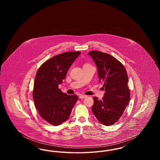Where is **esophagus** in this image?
Listing matches in <instances>:
<instances>
[{
  "label": "esophagus",
  "instance_id": "1",
  "mask_svg": "<svg viewBox=\"0 0 160 160\" xmlns=\"http://www.w3.org/2000/svg\"><path fill=\"white\" fill-rule=\"evenodd\" d=\"M86 97H87V95H80L79 96V98L80 99H84V98H85Z\"/></svg>",
  "mask_w": 160,
  "mask_h": 160
}]
</instances>
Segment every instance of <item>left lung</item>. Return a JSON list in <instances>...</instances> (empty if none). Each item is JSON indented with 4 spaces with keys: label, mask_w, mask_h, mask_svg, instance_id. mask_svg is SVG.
I'll return each mask as SVG.
<instances>
[{
    "label": "left lung",
    "mask_w": 160,
    "mask_h": 160,
    "mask_svg": "<svg viewBox=\"0 0 160 160\" xmlns=\"http://www.w3.org/2000/svg\"><path fill=\"white\" fill-rule=\"evenodd\" d=\"M95 62L105 91L102 100L93 97L92 111L100 123L110 126L121 117L128 104L130 93L128 76L124 66L110 54L98 51L88 53Z\"/></svg>",
    "instance_id": "8db88e82"
}]
</instances>
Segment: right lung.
<instances>
[{
  "label": "right lung",
  "mask_w": 160,
  "mask_h": 160,
  "mask_svg": "<svg viewBox=\"0 0 160 160\" xmlns=\"http://www.w3.org/2000/svg\"><path fill=\"white\" fill-rule=\"evenodd\" d=\"M80 53L69 52L54 56L43 63L37 72L33 90L35 106L41 118L54 126L68 119L78 98L76 95L63 93L58 86Z\"/></svg>",
  "instance_id": "add662e5"
}]
</instances>
